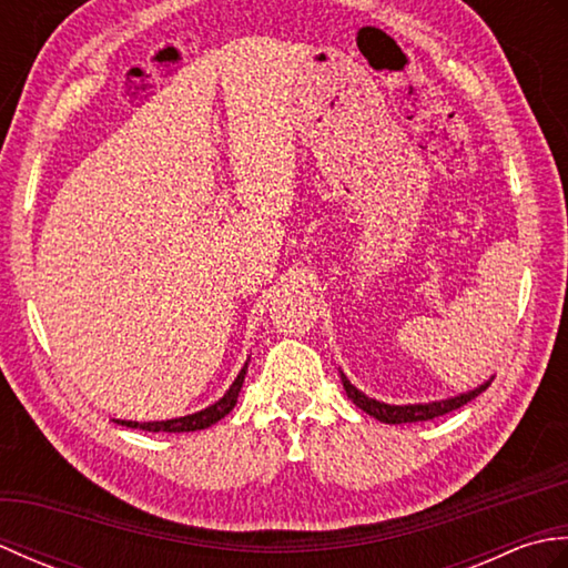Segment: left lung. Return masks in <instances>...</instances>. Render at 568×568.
Returning a JSON list of instances; mask_svg holds the SVG:
<instances>
[{"mask_svg": "<svg viewBox=\"0 0 568 568\" xmlns=\"http://www.w3.org/2000/svg\"><path fill=\"white\" fill-rule=\"evenodd\" d=\"M339 376H342L346 395L352 397V403L364 409L366 415L385 422V425H407V422H427V419H434V417H442L446 413H452V409H458L462 405H466L468 400H474V397H478L493 383V376H490L486 383H480L478 388L458 393L454 397H444V400L413 403V405H388V403L376 400V397H368L366 393H361L356 385L344 376L342 371H339Z\"/></svg>", "mask_w": 568, "mask_h": 568, "instance_id": "left-lung-1", "label": "left lung"}]
</instances>
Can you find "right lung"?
<instances>
[{
    "instance_id": "obj_1",
    "label": "right lung",
    "mask_w": 568,
    "mask_h": 568,
    "mask_svg": "<svg viewBox=\"0 0 568 568\" xmlns=\"http://www.w3.org/2000/svg\"><path fill=\"white\" fill-rule=\"evenodd\" d=\"M246 368L248 361L244 364V368L239 371V376L234 378V383L229 385V390L220 397V400L212 403L210 407L200 409V413H192L185 417H175V419H161V422H134V419H114L116 425L122 427H131V429H143V432H197V429H207L216 422L224 419L229 413H232L236 405V397L241 393V385H244L246 378Z\"/></svg>"
}]
</instances>
